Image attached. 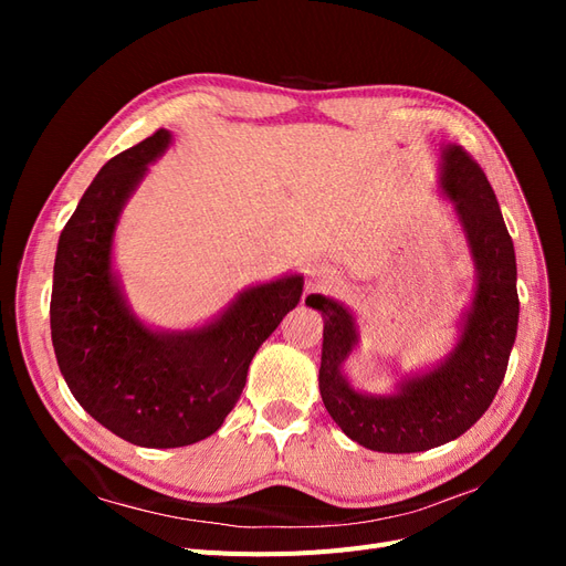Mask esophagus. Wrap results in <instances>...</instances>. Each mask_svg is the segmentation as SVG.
<instances>
[{
  "label": "esophagus",
  "instance_id": "1",
  "mask_svg": "<svg viewBox=\"0 0 566 566\" xmlns=\"http://www.w3.org/2000/svg\"><path fill=\"white\" fill-rule=\"evenodd\" d=\"M335 283H337V276H335V271L331 269V266H325V264H316V266H312V271H310V279H306V287L312 290H331V287H335Z\"/></svg>",
  "mask_w": 566,
  "mask_h": 566
}]
</instances>
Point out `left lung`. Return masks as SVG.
I'll return each instance as SVG.
<instances>
[{
    "label": "left lung",
    "mask_w": 566,
    "mask_h": 566,
    "mask_svg": "<svg viewBox=\"0 0 566 566\" xmlns=\"http://www.w3.org/2000/svg\"><path fill=\"white\" fill-rule=\"evenodd\" d=\"M443 191L455 202L479 271L476 295L453 356L424 378L408 380L391 397H366L342 378L354 347L352 314L321 295L306 304L323 314L318 389L331 418L370 451L418 453L465 434L499 391L517 335V262L499 200L484 169L462 146L443 156Z\"/></svg>",
    "instance_id": "1"
}]
</instances>
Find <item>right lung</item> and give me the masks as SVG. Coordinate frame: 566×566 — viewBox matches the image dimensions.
Masks as SVG:
<instances>
[{"label":"right lung","instance_id":"right-lung-1","mask_svg":"<svg viewBox=\"0 0 566 566\" xmlns=\"http://www.w3.org/2000/svg\"><path fill=\"white\" fill-rule=\"evenodd\" d=\"M169 144V132L111 158L61 231L51 342L73 397L113 434L136 447L177 449L208 439L241 399L262 342L302 297L287 276L241 295L219 321L158 335L136 321L111 273L113 229L125 200Z\"/></svg>","mask_w":566,"mask_h":566}]
</instances>
